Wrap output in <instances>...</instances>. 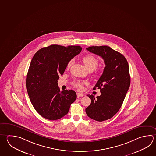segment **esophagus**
<instances>
[{"mask_svg": "<svg viewBox=\"0 0 156 156\" xmlns=\"http://www.w3.org/2000/svg\"><path fill=\"white\" fill-rule=\"evenodd\" d=\"M76 95H77V98H79L83 97L84 96V94L80 93H76Z\"/></svg>", "mask_w": 156, "mask_h": 156, "instance_id": "34e87169", "label": "esophagus"}]
</instances>
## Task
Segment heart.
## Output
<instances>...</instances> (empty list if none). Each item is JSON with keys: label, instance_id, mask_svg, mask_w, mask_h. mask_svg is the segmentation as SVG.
I'll return each mask as SVG.
<instances>
[{"label": "heart", "instance_id": "b5f03b06", "mask_svg": "<svg viewBox=\"0 0 156 156\" xmlns=\"http://www.w3.org/2000/svg\"><path fill=\"white\" fill-rule=\"evenodd\" d=\"M83 62L85 65L86 67L88 69L89 71H92L95 68L97 67L99 63V61L96 57L94 56L90 55H87L85 56H83L82 58ZM72 65V61L71 60L68 63L67 69H69ZM87 83L86 81H80V80H76L72 84L76 87V88L81 90L83 88V84Z\"/></svg>", "mask_w": 156, "mask_h": 156}]
</instances>
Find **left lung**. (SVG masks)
<instances>
[{
  "label": "left lung",
  "instance_id": "8db88e82",
  "mask_svg": "<svg viewBox=\"0 0 156 156\" xmlns=\"http://www.w3.org/2000/svg\"><path fill=\"white\" fill-rule=\"evenodd\" d=\"M86 49L101 57L106 66L93 88L100 89L101 95L97 98L93 95H87L91 99V104L85 112L94 120H107L120 109L129 88V64L121 53L109 46H91Z\"/></svg>",
  "mask_w": 156,
  "mask_h": 156
}]
</instances>
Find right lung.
Here are the masks:
<instances>
[{
    "label": "right lung",
    "instance_id": "add662e5",
    "mask_svg": "<svg viewBox=\"0 0 156 156\" xmlns=\"http://www.w3.org/2000/svg\"><path fill=\"white\" fill-rule=\"evenodd\" d=\"M82 49L80 46L52 44L38 50L33 57L26 87L32 105L43 118L50 120L62 118L67 114L71 104L76 99L75 91H60L57 82L68 63Z\"/></svg>",
    "mask_w": 156,
    "mask_h": 156
}]
</instances>
